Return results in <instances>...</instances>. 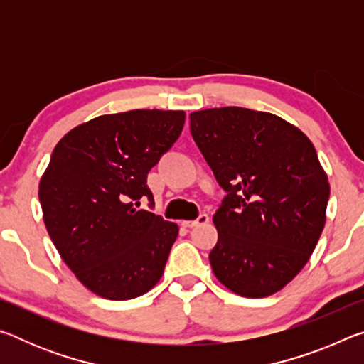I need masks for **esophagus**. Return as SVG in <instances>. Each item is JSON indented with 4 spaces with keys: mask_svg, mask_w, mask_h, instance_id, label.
Wrapping results in <instances>:
<instances>
[{
    "mask_svg": "<svg viewBox=\"0 0 364 364\" xmlns=\"http://www.w3.org/2000/svg\"><path fill=\"white\" fill-rule=\"evenodd\" d=\"M208 221V215L207 213H200L199 217H197L196 220H188V221H181V225L184 228H194L197 225H204Z\"/></svg>",
    "mask_w": 364,
    "mask_h": 364,
    "instance_id": "1",
    "label": "esophagus"
}]
</instances>
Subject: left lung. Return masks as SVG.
<instances>
[{
    "mask_svg": "<svg viewBox=\"0 0 364 364\" xmlns=\"http://www.w3.org/2000/svg\"><path fill=\"white\" fill-rule=\"evenodd\" d=\"M189 119L226 191L213 215V273L234 294L268 297L300 273L323 232L329 181L315 146L281 117L252 109H205Z\"/></svg>",
    "mask_w": 364,
    "mask_h": 364,
    "instance_id": "1",
    "label": "left lung"
}]
</instances>
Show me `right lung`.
<instances>
[{
    "instance_id": "right-lung-1",
    "label": "right lung",
    "mask_w": 364,
    "mask_h": 364,
    "mask_svg": "<svg viewBox=\"0 0 364 364\" xmlns=\"http://www.w3.org/2000/svg\"><path fill=\"white\" fill-rule=\"evenodd\" d=\"M183 110L101 115L54 147L38 197L49 237L78 281L109 300L139 297L162 278L178 225L138 208L147 173L173 146Z\"/></svg>"
}]
</instances>
